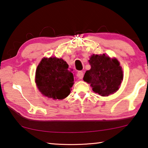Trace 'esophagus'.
<instances>
[{
	"mask_svg": "<svg viewBox=\"0 0 148 148\" xmlns=\"http://www.w3.org/2000/svg\"><path fill=\"white\" fill-rule=\"evenodd\" d=\"M77 76L78 77L79 79H82L84 77V72L82 71H78L77 73Z\"/></svg>",
	"mask_w": 148,
	"mask_h": 148,
	"instance_id": "esophagus-1",
	"label": "esophagus"
}]
</instances>
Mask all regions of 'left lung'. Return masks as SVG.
<instances>
[{"mask_svg": "<svg viewBox=\"0 0 148 148\" xmlns=\"http://www.w3.org/2000/svg\"><path fill=\"white\" fill-rule=\"evenodd\" d=\"M91 69L85 73L84 80L91 84L95 92L101 96H108L119 89L123 80V71L116 59L105 55H93L90 60Z\"/></svg>", "mask_w": 148, "mask_h": 148, "instance_id": "left-lung-1", "label": "left lung"}]
</instances>
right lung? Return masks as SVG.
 <instances>
[{
	"label": "right lung",
	"mask_w": 148,
	"mask_h": 148,
	"mask_svg": "<svg viewBox=\"0 0 148 148\" xmlns=\"http://www.w3.org/2000/svg\"><path fill=\"white\" fill-rule=\"evenodd\" d=\"M63 59L44 58L37 66L35 80L42 95L53 99H63L71 92L74 76Z\"/></svg>",
	"instance_id": "obj_1"
}]
</instances>
